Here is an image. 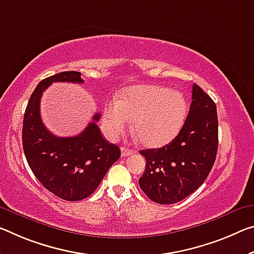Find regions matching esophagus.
Instances as JSON below:
<instances>
[{"label":"esophagus","instance_id":"34e87169","mask_svg":"<svg viewBox=\"0 0 254 254\" xmlns=\"http://www.w3.org/2000/svg\"><path fill=\"white\" fill-rule=\"evenodd\" d=\"M121 154H122V157H127V156L134 154V150H131V149H128V148L122 147L121 148Z\"/></svg>","mask_w":254,"mask_h":254}]
</instances>
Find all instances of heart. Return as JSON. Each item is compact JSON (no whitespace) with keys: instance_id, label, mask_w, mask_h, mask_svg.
<instances>
[{"instance_id":"obj_1","label":"heart","mask_w":254,"mask_h":254,"mask_svg":"<svg viewBox=\"0 0 254 254\" xmlns=\"http://www.w3.org/2000/svg\"><path fill=\"white\" fill-rule=\"evenodd\" d=\"M189 111L181 91L156 84L127 88L121 98L108 99L104 106L107 134L116 138L134 120V131L144 146L160 147L178 135Z\"/></svg>"}]
</instances>
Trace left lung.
I'll return each instance as SVG.
<instances>
[{"label":"left lung","mask_w":254,"mask_h":254,"mask_svg":"<svg viewBox=\"0 0 254 254\" xmlns=\"http://www.w3.org/2000/svg\"><path fill=\"white\" fill-rule=\"evenodd\" d=\"M217 148L216 104L194 83L190 111L179 134L162 148L140 150L146 158L140 188L156 203L179 202L207 179L214 166Z\"/></svg>","instance_id":"obj_1"}]
</instances>
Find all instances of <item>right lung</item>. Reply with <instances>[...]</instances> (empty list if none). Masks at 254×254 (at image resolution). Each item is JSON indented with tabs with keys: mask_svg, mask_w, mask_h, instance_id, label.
Returning a JSON list of instances; mask_svg holds the SVG:
<instances>
[{
	"mask_svg": "<svg viewBox=\"0 0 254 254\" xmlns=\"http://www.w3.org/2000/svg\"><path fill=\"white\" fill-rule=\"evenodd\" d=\"M53 82L82 83L81 73L64 71L42 80L30 96L23 116L22 146L28 165L44 188L66 201L89 196L107 171L121 157L120 148L103 138L96 123L100 113L92 116L81 133L56 136L40 118V98Z\"/></svg>",
	"mask_w": 254,
	"mask_h": 254,
	"instance_id": "1",
	"label": "right lung"
}]
</instances>
